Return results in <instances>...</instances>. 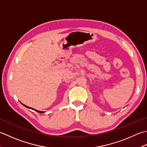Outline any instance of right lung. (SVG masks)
Instances as JSON below:
<instances>
[{"label":"right lung","instance_id":"1","mask_svg":"<svg viewBox=\"0 0 147 147\" xmlns=\"http://www.w3.org/2000/svg\"><path fill=\"white\" fill-rule=\"evenodd\" d=\"M24 105V106H25V107H27V108H29V107H27V106H26V105ZM29 109H30V108H29ZM35 111H36V112H40V113H44V112H40V111H38V110H35Z\"/></svg>","mask_w":147,"mask_h":147}]
</instances>
